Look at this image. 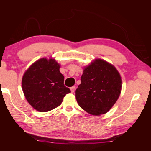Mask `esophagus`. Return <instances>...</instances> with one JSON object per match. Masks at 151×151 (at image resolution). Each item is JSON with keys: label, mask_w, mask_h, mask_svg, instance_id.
I'll return each instance as SVG.
<instances>
[{"label": "esophagus", "mask_w": 151, "mask_h": 151, "mask_svg": "<svg viewBox=\"0 0 151 151\" xmlns=\"http://www.w3.org/2000/svg\"><path fill=\"white\" fill-rule=\"evenodd\" d=\"M75 89H76V86H72V87H70V91H71V93H74V92H75Z\"/></svg>", "instance_id": "34e87169"}]
</instances>
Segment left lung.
<instances>
[{"mask_svg": "<svg viewBox=\"0 0 151 151\" xmlns=\"http://www.w3.org/2000/svg\"><path fill=\"white\" fill-rule=\"evenodd\" d=\"M75 96L78 105L93 115L105 114L121 94L122 80L113 65L95 59L86 66L81 76Z\"/></svg>", "mask_w": 151, "mask_h": 151, "instance_id": "8db88e82", "label": "left lung"}]
</instances>
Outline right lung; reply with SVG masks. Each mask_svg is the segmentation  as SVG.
I'll use <instances>...</instances> for the list:
<instances>
[{"label":"right lung","mask_w":151,"mask_h":151,"mask_svg":"<svg viewBox=\"0 0 151 151\" xmlns=\"http://www.w3.org/2000/svg\"><path fill=\"white\" fill-rule=\"evenodd\" d=\"M60 65L55 59L43 58L28 68L22 79L25 98L39 112H48L60 105L70 90L64 85Z\"/></svg>","instance_id":"1"}]
</instances>
